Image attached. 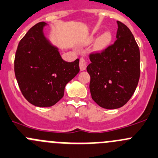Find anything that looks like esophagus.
Here are the masks:
<instances>
[{"label":"esophagus","mask_w":158,"mask_h":158,"mask_svg":"<svg viewBox=\"0 0 158 158\" xmlns=\"http://www.w3.org/2000/svg\"><path fill=\"white\" fill-rule=\"evenodd\" d=\"M87 66V60L85 59H84L83 57H82L79 61V68H80L81 71H83L86 69Z\"/></svg>","instance_id":"1"}]
</instances>
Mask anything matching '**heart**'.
<instances>
[{
	"instance_id": "b5f03b06",
	"label": "heart",
	"mask_w": 158,
	"mask_h": 158,
	"mask_svg": "<svg viewBox=\"0 0 158 158\" xmlns=\"http://www.w3.org/2000/svg\"><path fill=\"white\" fill-rule=\"evenodd\" d=\"M112 39V35L110 34V32L109 31H106L99 37V38L97 39L96 42V48L97 49H102L104 47L106 46L110 42H111Z\"/></svg>"
}]
</instances>
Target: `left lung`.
<instances>
[{"instance_id":"obj_1","label":"left lung","mask_w":158,"mask_h":158,"mask_svg":"<svg viewBox=\"0 0 158 158\" xmlns=\"http://www.w3.org/2000/svg\"><path fill=\"white\" fill-rule=\"evenodd\" d=\"M116 40L101 52L89 54L92 99L105 109L124 106L135 92L140 79V49L131 30L120 21Z\"/></svg>"}]
</instances>
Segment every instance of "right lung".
I'll return each mask as SVG.
<instances>
[{"instance_id":"right-lung-1","label":"right lung","mask_w":158,"mask_h":158,"mask_svg":"<svg viewBox=\"0 0 158 158\" xmlns=\"http://www.w3.org/2000/svg\"><path fill=\"white\" fill-rule=\"evenodd\" d=\"M46 23L34 25L18 44L15 73L21 93L39 107L55 105L64 96L65 85L79 72V59L64 61L57 48L43 35Z\"/></svg>"}]
</instances>
